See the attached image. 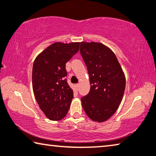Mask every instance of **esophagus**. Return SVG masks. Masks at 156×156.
I'll use <instances>...</instances> for the list:
<instances>
[{"label": "esophagus", "mask_w": 156, "mask_h": 156, "mask_svg": "<svg viewBox=\"0 0 156 156\" xmlns=\"http://www.w3.org/2000/svg\"><path fill=\"white\" fill-rule=\"evenodd\" d=\"M79 86H79V84H76V88H77V89L79 88Z\"/></svg>", "instance_id": "obj_1"}]
</instances>
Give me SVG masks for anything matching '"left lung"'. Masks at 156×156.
Instances as JSON below:
<instances>
[{
  "label": "left lung",
  "mask_w": 156,
  "mask_h": 156,
  "mask_svg": "<svg viewBox=\"0 0 156 156\" xmlns=\"http://www.w3.org/2000/svg\"><path fill=\"white\" fill-rule=\"evenodd\" d=\"M80 54L89 75V93L81 98L86 114L94 121L103 122L113 115L121 104L126 77L116 55L103 44L80 43Z\"/></svg>",
  "instance_id": "1"
}]
</instances>
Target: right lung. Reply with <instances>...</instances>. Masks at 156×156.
<instances>
[{
  "label": "right lung",
  "instance_id": "obj_1",
  "mask_svg": "<svg viewBox=\"0 0 156 156\" xmlns=\"http://www.w3.org/2000/svg\"><path fill=\"white\" fill-rule=\"evenodd\" d=\"M80 49V43L56 42L35 58L32 83L40 108L51 121H60L70 108L73 90L67 82L66 63Z\"/></svg>",
  "mask_w": 156,
  "mask_h": 156
}]
</instances>
